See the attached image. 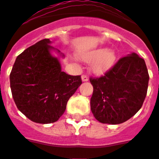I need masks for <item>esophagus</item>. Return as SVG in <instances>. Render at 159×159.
Listing matches in <instances>:
<instances>
[{
  "label": "esophagus",
  "instance_id": "obj_1",
  "mask_svg": "<svg viewBox=\"0 0 159 159\" xmlns=\"http://www.w3.org/2000/svg\"><path fill=\"white\" fill-rule=\"evenodd\" d=\"M82 82H87V81H88V77H87V75H82Z\"/></svg>",
  "mask_w": 159,
  "mask_h": 159
}]
</instances>
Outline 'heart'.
<instances>
[{
  "label": "heart",
  "instance_id": "obj_1",
  "mask_svg": "<svg viewBox=\"0 0 159 159\" xmlns=\"http://www.w3.org/2000/svg\"><path fill=\"white\" fill-rule=\"evenodd\" d=\"M82 58L87 62H93L91 68L94 74L103 75L114 66L116 60V55L113 50L101 48L83 53Z\"/></svg>",
  "mask_w": 159,
  "mask_h": 159
}]
</instances>
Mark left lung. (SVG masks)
<instances>
[{
    "label": "left lung",
    "instance_id": "1",
    "mask_svg": "<svg viewBox=\"0 0 159 159\" xmlns=\"http://www.w3.org/2000/svg\"><path fill=\"white\" fill-rule=\"evenodd\" d=\"M148 69L134 53L120 59L100 77H90L93 86L91 110L97 120L118 125L125 122L143 106L148 91Z\"/></svg>",
    "mask_w": 159,
    "mask_h": 159
}]
</instances>
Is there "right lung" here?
<instances>
[{"mask_svg":"<svg viewBox=\"0 0 159 159\" xmlns=\"http://www.w3.org/2000/svg\"><path fill=\"white\" fill-rule=\"evenodd\" d=\"M50 43L49 39H44L26 48L16 57L10 74L17 108L35 123L57 121L82 84L81 76L62 72L58 58L51 54L55 49Z\"/></svg>","mask_w":159,"mask_h":159,"instance_id":"1","label":"right lung"}]
</instances>
